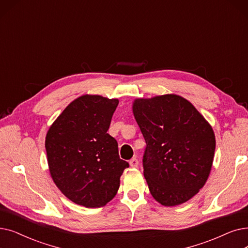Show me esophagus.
<instances>
[{
  "label": "esophagus",
  "instance_id": "esophagus-1",
  "mask_svg": "<svg viewBox=\"0 0 248 248\" xmlns=\"http://www.w3.org/2000/svg\"><path fill=\"white\" fill-rule=\"evenodd\" d=\"M130 165H131V167H133V168H137V167L139 166V161H138V159H136V158L131 159V160H130Z\"/></svg>",
  "mask_w": 248,
  "mask_h": 248
}]
</instances>
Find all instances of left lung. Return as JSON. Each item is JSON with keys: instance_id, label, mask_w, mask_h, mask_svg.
<instances>
[{"instance_id": "8db88e82", "label": "left lung", "mask_w": 248, "mask_h": 248, "mask_svg": "<svg viewBox=\"0 0 248 248\" xmlns=\"http://www.w3.org/2000/svg\"><path fill=\"white\" fill-rule=\"evenodd\" d=\"M133 112L147 144L143 166L151 195L166 207L187 202L210 175L216 148L212 126L175 94L138 98Z\"/></svg>"}]
</instances>
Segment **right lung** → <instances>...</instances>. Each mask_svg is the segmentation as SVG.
<instances>
[{"instance_id": "right-lung-1", "label": "right lung", "mask_w": 248, "mask_h": 248, "mask_svg": "<svg viewBox=\"0 0 248 248\" xmlns=\"http://www.w3.org/2000/svg\"><path fill=\"white\" fill-rule=\"evenodd\" d=\"M117 99L83 95L50 125L46 150L51 178L69 200L86 208L103 207L116 195L128 163L107 134Z\"/></svg>"}]
</instances>
